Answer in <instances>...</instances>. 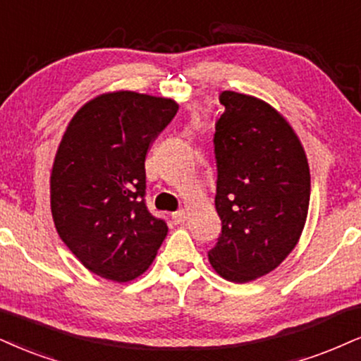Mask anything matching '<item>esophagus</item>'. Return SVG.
Instances as JSON below:
<instances>
[{
    "mask_svg": "<svg viewBox=\"0 0 361 361\" xmlns=\"http://www.w3.org/2000/svg\"><path fill=\"white\" fill-rule=\"evenodd\" d=\"M172 219L176 221L177 224H182V222L188 219V212H185V211H177V212H173Z\"/></svg>",
    "mask_w": 361,
    "mask_h": 361,
    "instance_id": "1",
    "label": "esophagus"
}]
</instances>
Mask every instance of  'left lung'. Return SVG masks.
I'll use <instances>...</instances> for the list:
<instances>
[{
	"instance_id": "obj_1",
	"label": "left lung",
	"mask_w": 361,
	"mask_h": 361,
	"mask_svg": "<svg viewBox=\"0 0 361 361\" xmlns=\"http://www.w3.org/2000/svg\"><path fill=\"white\" fill-rule=\"evenodd\" d=\"M217 120L216 211L222 231L207 252L231 283H249L278 268L296 247L310 207L311 177L295 128L273 105L226 90Z\"/></svg>"
}]
</instances>
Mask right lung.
Wrapping results in <instances>:
<instances>
[{"instance_id":"add662e5","label":"right lung","mask_w":361,"mask_h":361,"mask_svg":"<svg viewBox=\"0 0 361 361\" xmlns=\"http://www.w3.org/2000/svg\"><path fill=\"white\" fill-rule=\"evenodd\" d=\"M179 105L132 90L97 95L78 109L50 176L56 233L88 271L128 283L149 269L167 224L147 211L145 157Z\"/></svg>"}]
</instances>
